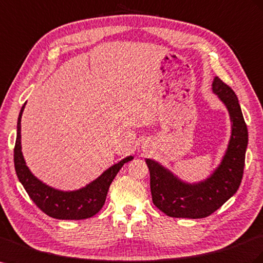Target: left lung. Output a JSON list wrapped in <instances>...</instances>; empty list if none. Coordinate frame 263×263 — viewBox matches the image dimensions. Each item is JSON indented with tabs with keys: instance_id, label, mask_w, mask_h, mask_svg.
I'll return each mask as SVG.
<instances>
[{
	"instance_id": "8db88e82",
	"label": "left lung",
	"mask_w": 263,
	"mask_h": 263,
	"mask_svg": "<svg viewBox=\"0 0 263 263\" xmlns=\"http://www.w3.org/2000/svg\"><path fill=\"white\" fill-rule=\"evenodd\" d=\"M211 86L228 109L231 135L221 162L208 178L189 183L158 161L145 159L151 172L153 202L169 217L200 219L210 216L237 193L242 179L248 129L238 97L219 77H215Z\"/></svg>"
}]
</instances>
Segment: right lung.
<instances>
[{
  "label": "right lung",
  "mask_w": 263,
  "mask_h": 263,
  "mask_svg": "<svg viewBox=\"0 0 263 263\" xmlns=\"http://www.w3.org/2000/svg\"><path fill=\"white\" fill-rule=\"evenodd\" d=\"M26 104V103H25ZM25 104L17 118V136L14 148V166L20 182L37 207L49 217L61 220H82L95 216L103 208L111 181L125 162L134 159L133 156L124 158L86 186L72 191L55 189L35 177L23 157L21 145V118Z\"/></svg>",
  "instance_id": "add662e5"
}]
</instances>
